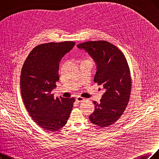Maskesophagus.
<instances>
[{"mask_svg": "<svg viewBox=\"0 0 159 159\" xmlns=\"http://www.w3.org/2000/svg\"><path fill=\"white\" fill-rule=\"evenodd\" d=\"M84 100H85V98H84L81 97H80V96L77 97H76V98H75L76 102H80L84 101Z\"/></svg>", "mask_w": 159, "mask_h": 159, "instance_id": "34e87169", "label": "esophagus"}]
</instances>
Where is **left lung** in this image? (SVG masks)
I'll list each match as a JSON object with an SVG mask.
<instances>
[{
    "mask_svg": "<svg viewBox=\"0 0 159 159\" xmlns=\"http://www.w3.org/2000/svg\"><path fill=\"white\" fill-rule=\"evenodd\" d=\"M77 47L93 59L97 68L94 81L106 91L100 103L93 102L95 109L89 119L100 127H107L122 116L129 102L132 80L127 61L117 47L104 40L85 42Z\"/></svg>",
    "mask_w": 159,
    "mask_h": 159,
    "instance_id": "left-lung-1",
    "label": "left lung"
}]
</instances>
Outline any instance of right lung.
Returning <instances> with one entry per match:
<instances>
[{
  "mask_svg": "<svg viewBox=\"0 0 159 159\" xmlns=\"http://www.w3.org/2000/svg\"><path fill=\"white\" fill-rule=\"evenodd\" d=\"M75 42H50L36 46L23 65L20 88L25 107L34 121L48 131L64 126L69 118L74 98H55L52 90L59 80V62Z\"/></svg>",
  "mask_w": 159,
  "mask_h": 159,
  "instance_id": "obj_1",
  "label": "right lung"
}]
</instances>
